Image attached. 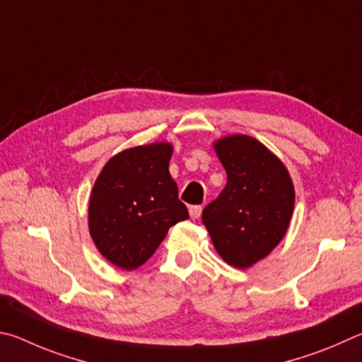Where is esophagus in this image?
<instances>
[{"mask_svg": "<svg viewBox=\"0 0 362 362\" xmlns=\"http://www.w3.org/2000/svg\"><path fill=\"white\" fill-rule=\"evenodd\" d=\"M202 210H204V208H202L200 205H192V206H189V216H191L192 219H197V218H200Z\"/></svg>", "mask_w": 362, "mask_h": 362, "instance_id": "34e87169", "label": "esophagus"}]
</instances>
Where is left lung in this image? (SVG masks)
Returning a JSON list of instances; mask_svg holds the SVG:
<instances>
[{
	"label": "left lung",
	"instance_id": "left-lung-1",
	"mask_svg": "<svg viewBox=\"0 0 362 362\" xmlns=\"http://www.w3.org/2000/svg\"><path fill=\"white\" fill-rule=\"evenodd\" d=\"M213 148L227 185L202 213V223L227 264L250 269L286 235L296 202L293 180L286 165L252 136H223Z\"/></svg>",
	"mask_w": 362,
	"mask_h": 362
}]
</instances>
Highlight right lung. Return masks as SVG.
I'll list each match as a JSON object with an SVG mask.
<instances>
[{
  "instance_id": "right-lung-1",
  "label": "right lung",
  "mask_w": 362,
  "mask_h": 362,
  "mask_svg": "<svg viewBox=\"0 0 362 362\" xmlns=\"http://www.w3.org/2000/svg\"><path fill=\"white\" fill-rule=\"evenodd\" d=\"M168 141L117 152L100 171L88 200V233L107 262L135 270L154 255L171 226L189 218L168 171Z\"/></svg>"
}]
</instances>
